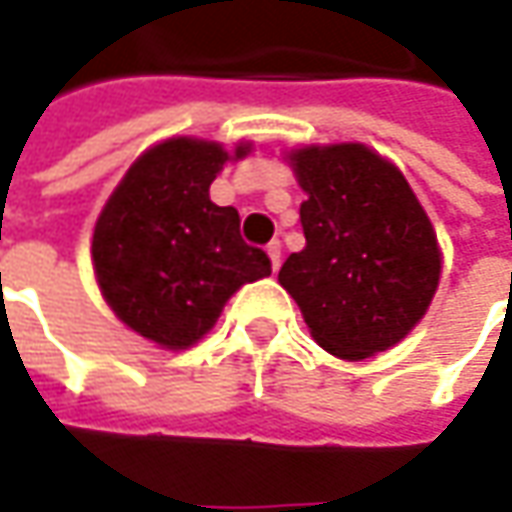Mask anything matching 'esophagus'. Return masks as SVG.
Segmentation results:
<instances>
[{
	"label": "esophagus",
	"instance_id": "obj_1",
	"mask_svg": "<svg viewBox=\"0 0 512 512\" xmlns=\"http://www.w3.org/2000/svg\"><path fill=\"white\" fill-rule=\"evenodd\" d=\"M266 252L272 257V269L277 272L280 269V255H283V249H280V240H272L269 246H266Z\"/></svg>",
	"mask_w": 512,
	"mask_h": 512
}]
</instances>
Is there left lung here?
Wrapping results in <instances>:
<instances>
[{"label":"left lung","instance_id":"left-lung-1","mask_svg":"<svg viewBox=\"0 0 512 512\" xmlns=\"http://www.w3.org/2000/svg\"><path fill=\"white\" fill-rule=\"evenodd\" d=\"M306 189V246L286 257L280 286L328 354L365 360L422 320L439 286L433 226L394 164L362 144L291 152Z\"/></svg>","mask_w":512,"mask_h":512}]
</instances>
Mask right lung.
Wrapping results in <instances>:
<instances>
[{
    "label": "right lung",
    "mask_w": 512,
    "mask_h": 512,
    "mask_svg": "<svg viewBox=\"0 0 512 512\" xmlns=\"http://www.w3.org/2000/svg\"><path fill=\"white\" fill-rule=\"evenodd\" d=\"M246 152L240 144L235 158ZM229 158L215 141L169 138L135 161L96 223L104 300L164 348L198 343L243 283L272 274L269 255L240 238L238 209L209 201Z\"/></svg>",
    "instance_id": "add662e5"
}]
</instances>
